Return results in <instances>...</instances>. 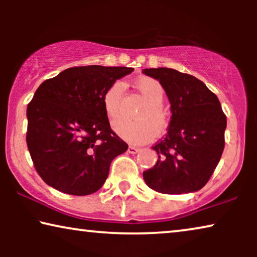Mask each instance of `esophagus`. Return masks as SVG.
Wrapping results in <instances>:
<instances>
[{
	"mask_svg": "<svg viewBox=\"0 0 257 257\" xmlns=\"http://www.w3.org/2000/svg\"><path fill=\"white\" fill-rule=\"evenodd\" d=\"M128 153H131V154H136V153H138L139 151H140V149L139 147H135V146H130L128 147Z\"/></svg>",
	"mask_w": 257,
	"mask_h": 257,
	"instance_id": "1",
	"label": "esophagus"
}]
</instances>
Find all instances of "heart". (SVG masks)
Returning <instances> with one entry per match:
<instances>
[{"label": "heart", "instance_id": "b5f03b06", "mask_svg": "<svg viewBox=\"0 0 257 257\" xmlns=\"http://www.w3.org/2000/svg\"><path fill=\"white\" fill-rule=\"evenodd\" d=\"M135 85L142 97L146 100L144 106L136 115L137 121L118 120L113 128L118 136L131 144H144L150 142L158 132L163 131L167 125V113L163 107L165 90L159 80L152 77H140ZM124 86L120 82H114L107 87L103 97V104L111 119L118 118L121 113Z\"/></svg>", "mask_w": 257, "mask_h": 257}]
</instances>
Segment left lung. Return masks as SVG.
Instances as JSON below:
<instances>
[{"mask_svg":"<svg viewBox=\"0 0 257 257\" xmlns=\"http://www.w3.org/2000/svg\"><path fill=\"white\" fill-rule=\"evenodd\" d=\"M159 80L171 104L166 137L153 146L157 164L143 173L150 188L164 194L201 189L224 149L227 118L217 97L201 80L174 69H144Z\"/></svg>","mask_w":257,"mask_h":257,"instance_id":"left-lung-1","label":"left lung"}]
</instances>
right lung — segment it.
<instances>
[{"label": "right lung", "mask_w": 257, "mask_h": 257, "mask_svg": "<svg viewBox=\"0 0 257 257\" xmlns=\"http://www.w3.org/2000/svg\"><path fill=\"white\" fill-rule=\"evenodd\" d=\"M133 71L125 66H75L38 86L27 107V145L45 184L89 195L106 180L111 161L128 145L111 130L103 97Z\"/></svg>", "instance_id": "1"}]
</instances>
